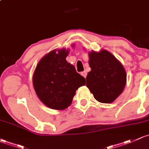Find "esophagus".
I'll return each mask as SVG.
<instances>
[{"mask_svg":"<svg viewBox=\"0 0 149 149\" xmlns=\"http://www.w3.org/2000/svg\"><path fill=\"white\" fill-rule=\"evenodd\" d=\"M81 74L82 75V76L84 77H87V72H86L85 71H84V72H81Z\"/></svg>","mask_w":149,"mask_h":149,"instance_id":"1","label":"esophagus"}]
</instances>
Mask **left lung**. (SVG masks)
Returning a JSON list of instances; mask_svg holds the SVG:
<instances>
[{
  "label": "left lung",
  "mask_w": 149,
  "mask_h": 149,
  "mask_svg": "<svg viewBox=\"0 0 149 149\" xmlns=\"http://www.w3.org/2000/svg\"><path fill=\"white\" fill-rule=\"evenodd\" d=\"M89 64L91 71L86 77V85L100 102L111 103L122 93L126 83L123 66L105 49L89 52Z\"/></svg>",
  "instance_id": "8db88e82"
}]
</instances>
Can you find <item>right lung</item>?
Masks as SVG:
<instances>
[{"label":"right lung","instance_id":"add662e5","mask_svg":"<svg viewBox=\"0 0 149 149\" xmlns=\"http://www.w3.org/2000/svg\"><path fill=\"white\" fill-rule=\"evenodd\" d=\"M69 50H52L39 61L33 75L38 97L54 110H64L72 102L75 92L85 85V79L77 72L66 57Z\"/></svg>","mask_w":149,"mask_h":149}]
</instances>
